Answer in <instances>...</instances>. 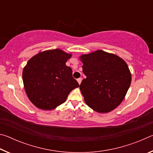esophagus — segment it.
<instances>
[{
  "label": "esophagus",
  "mask_w": 153,
  "mask_h": 153,
  "mask_svg": "<svg viewBox=\"0 0 153 153\" xmlns=\"http://www.w3.org/2000/svg\"><path fill=\"white\" fill-rule=\"evenodd\" d=\"M77 82H78V84H81V82H82V78H78L77 79Z\"/></svg>",
  "instance_id": "1"
}]
</instances>
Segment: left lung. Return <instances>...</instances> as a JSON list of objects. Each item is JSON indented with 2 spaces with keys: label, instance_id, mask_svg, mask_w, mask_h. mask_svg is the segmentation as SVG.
<instances>
[{
  "label": "left lung",
  "instance_id": "1",
  "mask_svg": "<svg viewBox=\"0 0 153 153\" xmlns=\"http://www.w3.org/2000/svg\"><path fill=\"white\" fill-rule=\"evenodd\" d=\"M79 58L86 76L79 86L84 101L98 113L115 109L123 101L131 84L128 65L120 56L102 50Z\"/></svg>",
  "mask_w": 153,
  "mask_h": 153
}]
</instances>
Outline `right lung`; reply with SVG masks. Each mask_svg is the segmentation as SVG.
Instances as JSON below:
<instances>
[{
    "label": "right lung",
    "mask_w": 153,
    "mask_h": 153,
    "mask_svg": "<svg viewBox=\"0 0 153 153\" xmlns=\"http://www.w3.org/2000/svg\"><path fill=\"white\" fill-rule=\"evenodd\" d=\"M71 55L57 48L40 52L27 61L23 69V82L28 98L36 107L53 110L79 87L71 68L65 65Z\"/></svg>",
    "instance_id": "1"
}]
</instances>
